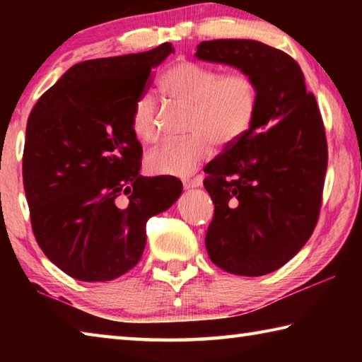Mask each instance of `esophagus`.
I'll return each mask as SVG.
<instances>
[{"label":"esophagus","instance_id":"34e87169","mask_svg":"<svg viewBox=\"0 0 362 362\" xmlns=\"http://www.w3.org/2000/svg\"><path fill=\"white\" fill-rule=\"evenodd\" d=\"M201 183H203V179H201V175H198V177H194V179L183 180V187H185V188H196V187H199Z\"/></svg>","mask_w":362,"mask_h":362}]
</instances>
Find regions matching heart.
I'll list each match as a JSON object with an SVG mask.
<instances>
[{
    "instance_id": "heart-1",
    "label": "heart",
    "mask_w": 362,
    "mask_h": 362,
    "mask_svg": "<svg viewBox=\"0 0 362 362\" xmlns=\"http://www.w3.org/2000/svg\"><path fill=\"white\" fill-rule=\"evenodd\" d=\"M161 90L169 103L188 108L185 139H168L146 155L156 175L193 173L212 155V145L230 146L246 136L259 112L260 88L247 71L222 73L216 66L182 59L164 73ZM131 131L144 144L156 140L159 107L151 94L134 102Z\"/></svg>"
}]
</instances>
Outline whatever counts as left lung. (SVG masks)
Masks as SVG:
<instances>
[{
    "label": "left lung",
    "instance_id": "left-lung-1",
    "mask_svg": "<svg viewBox=\"0 0 362 362\" xmlns=\"http://www.w3.org/2000/svg\"><path fill=\"white\" fill-rule=\"evenodd\" d=\"M196 57L252 75L260 105L246 136L207 164L214 201L206 249L218 268L262 276L289 262L320 218L327 140L315 95L289 54L254 40H212Z\"/></svg>",
    "mask_w": 362,
    "mask_h": 362
}]
</instances>
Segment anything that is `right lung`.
<instances>
[{"mask_svg":"<svg viewBox=\"0 0 362 362\" xmlns=\"http://www.w3.org/2000/svg\"><path fill=\"white\" fill-rule=\"evenodd\" d=\"M174 47L73 65L36 102L27 122L23 188L33 235L69 276L112 281L139 263L146 222L182 193L173 175L139 174L142 145L132 105Z\"/></svg>","mask_w":362,"mask_h":362,"instance_id":"right-lung-1","label":"right lung"}]
</instances>
